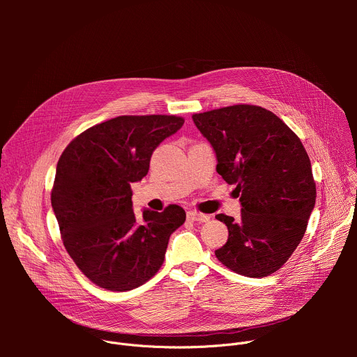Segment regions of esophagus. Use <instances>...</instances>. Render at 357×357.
<instances>
[{
  "label": "esophagus",
  "instance_id": "1",
  "mask_svg": "<svg viewBox=\"0 0 357 357\" xmlns=\"http://www.w3.org/2000/svg\"><path fill=\"white\" fill-rule=\"evenodd\" d=\"M186 216H188L189 220L199 222V223H206L211 219L208 215H203V213H199V212H188Z\"/></svg>",
  "mask_w": 357,
  "mask_h": 357
}]
</instances>
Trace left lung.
I'll return each mask as SVG.
<instances>
[{
	"label": "left lung",
	"mask_w": 357,
	"mask_h": 357,
	"mask_svg": "<svg viewBox=\"0 0 357 357\" xmlns=\"http://www.w3.org/2000/svg\"><path fill=\"white\" fill-rule=\"evenodd\" d=\"M215 149L216 171L236 185L241 218L218 215L229 230L218 260L231 271L263 278L280 270L301 243L315 208L310 157L274 113L251 105L192 116Z\"/></svg>",
	"instance_id": "obj_1"
}]
</instances>
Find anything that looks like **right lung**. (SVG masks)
I'll use <instances>...</instances> for the list:
<instances>
[{
    "mask_svg": "<svg viewBox=\"0 0 357 357\" xmlns=\"http://www.w3.org/2000/svg\"><path fill=\"white\" fill-rule=\"evenodd\" d=\"M185 120L120 116L77 135L58 161L50 202L66 251L79 270L109 291H130L161 268L185 211L132 212L131 183L149 169L154 149Z\"/></svg>",
    "mask_w": 357,
    "mask_h": 357,
    "instance_id": "obj_1",
    "label": "right lung"
}]
</instances>
